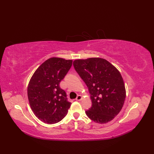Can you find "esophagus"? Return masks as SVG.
<instances>
[{"instance_id": "obj_1", "label": "esophagus", "mask_w": 154, "mask_h": 154, "mask_svg": "<svg viewBox=\"0 0 154 154\" xmlns=\"http://www.w3.org/2000/svg\"><path fill=\"white\" fill-rule=\"evenodd\" d=\"M82 96H81V95H78V96H77L76 98V101H80V100H82Z\"/></svg>"}]
</instances>
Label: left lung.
Masks as SVG:
<instances>
[{"label": "left lung", "instance_id": "left-lung-1", "mask_svg": "<svg viewBox=\"0 0 154 154\" xmlns=\"http://www.w3.org/2000/svg\"><path fill=\"white\" fill-rule=\"evenodd\" d=\"M73 66L91 94L92 106L85 111L87 116L97 123L110 122L119 113L126 97L120 72L109 62L101 58L76 60Z\"/></svg>", "mask_w": 154, "mask_h": 154}]
</instances>
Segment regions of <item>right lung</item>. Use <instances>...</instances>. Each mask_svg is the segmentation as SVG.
I'll list each match as a JSON object with an SVG mask.
<instances>
[{
  "label": "right lung",
  "instance_id": "obj_1",
  "mask_svg": "<svg viewBox=\"0 0 154 154\" xmlns=\"http://www.w3.org/2000/svg\"><path fill=\"white\" fill-rule=\"evenodd\" d=\"M72 63V60L51 58L36 70L31 78L27 87L29 105L35 115L45 123H57L68 112L71 103L59 84Z\"/></svg>",
  "mask_w": 154,
  "mask_h": 154
}]
</instances>
